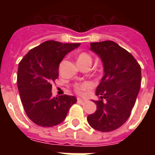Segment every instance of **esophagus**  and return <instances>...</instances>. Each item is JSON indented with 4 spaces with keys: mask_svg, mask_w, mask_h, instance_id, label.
I'll use <instances>...</instances> for the list:
<instances>
[{
    "mask_svg": "<svg viewBox=\"0 0 155 155\" xmlns=\"http://www.w3.org/2000/svg\"><path fill=\"white\" fill-rule=\"evenodd\" d=\"M77 101H78V103L82 104H84L86 103V101H86L85 99H83V98H80V97H78Z\"/></svg>",
    "mask_w": 155,
    "mask_h": 155,
    "instance_id": "34e87169",
    "label": "esophagus"
}]
</instances>
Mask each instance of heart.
I'll use <instances>...</instances> for the list:
<instances>
[{
	"instance_id": "1",
	"label": "heart",
	"mask_w": 155,
	"mask_h": 155,
	"mask_svg": "<svg viewBox=\"0 0 155 155\" xmlns=\"http://www.w3.org/2000/svg\"><path fill=\"white\" fill-rule=\"evenodd\" d=\"M76 62H77L78 65L80 67H82V66L84 65L91 66L92 63V58L89 54L86 53V52H81L76 57ZM92 86V85L91 83L85 82L81 84L78 85L75 90H76L77 92H82L84 91H86V90L91 88Z\"/></svg>"
}]
</instances>
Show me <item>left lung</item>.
Returning <instances> with one entry per match:
<instances>
[{
	"label": "left lung",
	"instance_id": "obj_1",
	"mask_svg": "<svg viewBox=\"0 0 155 155\" xmlns=\"http://www.w3.org/2000/svg\"><path fill=\"white\" fill-rule=\"evenodd\" d=\"M90 50L103 63L104 73L97 87L101 100L87 122L95 130L110 132L120 127L130 117L142 81L141 67L134 56L113 41L90 43Z\"/></svg>",
	"mask_w": 155,
	"mask_h": 155
}]
</instances>
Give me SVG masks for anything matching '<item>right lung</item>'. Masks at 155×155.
Returning <instances> with one entry per match:
<instances>
[{
	"mask_svg": "<svg viewBox=\"0 0 155 155\" xmlns=\"http://www.w3.org/2000/svg\"><path fill=\"white\" fill-rule=\"evenodd\" d=\"M80 45L50 40L30 50L19 63L18 92L26 115L36 125L52 127L60 124L77 101L68 95L52 97L51 83L58 77L61 61Z\"/></svg>",
	"mask_w": 155,
	"mask_h": 155,
	"instance_id": "right-lung-1",
	"label": "right lung"
}]
</instances>
